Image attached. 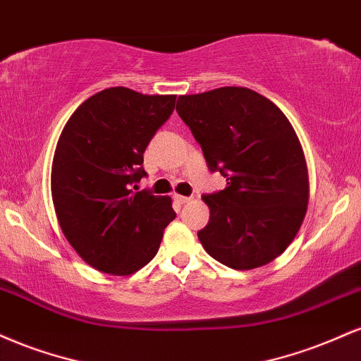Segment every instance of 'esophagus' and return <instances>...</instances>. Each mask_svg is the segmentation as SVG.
Instances as JSON below:
<instances>
[{
    "mask_svg": "<svg viewBox=\"0 0 361 361\" xmlns=\"http://www.w3.org/2000/svg\"><path fill=\"white\" fill-rule=\"evenodd\" d=\"M173 201L177 202V204H188V202L190 201V197H188V196H179V194H176V196H173Z\"/></svg>",
    "mask_w": 361,
    "mask_h": 361,
    "instance_id": "1",
    "label": "esophagus"
}]
</instances>
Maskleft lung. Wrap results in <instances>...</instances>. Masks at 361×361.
I'll return each instance as SVG.
<instances>
[{"label":"left lung","mask_w":361,"mask_h":361,"mask_svg":"<svg viewBox=\"0 0 361 361\" xmlns=\"http://www.w3.org/2000/svg\"><path fill=\"white\" fill-rule=\"evenodd\" d=\"M177 113L226 188L206 194L209 223L197 233L214 260L252 270L292 243L307 211L309 176L298 133L272 101L248 87L179 96Z\"/></svg>","instance_id":"8db88e82"}]
</instances>
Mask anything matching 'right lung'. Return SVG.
Segmentation results:
<instances>
[{
  "instance_id": "add662e5",
  "label": "right lung",
  "mask_w": 361,
  "mask_h": 361,
  "mask_svg": "<svg viewBox=\"0 0 361 361\" xmlns=\"http://www.w3.org/2000/svg\"><path fill=\"white\" fill-rule=\"evenodd\" d=\"M173 108V94L109 87L63 126L50 177L55 214L72 248L99 272L130 275L145 267L176 218L169 196L131 190L145 176L143 152Z\"/></svg>"
}]
</instances>
